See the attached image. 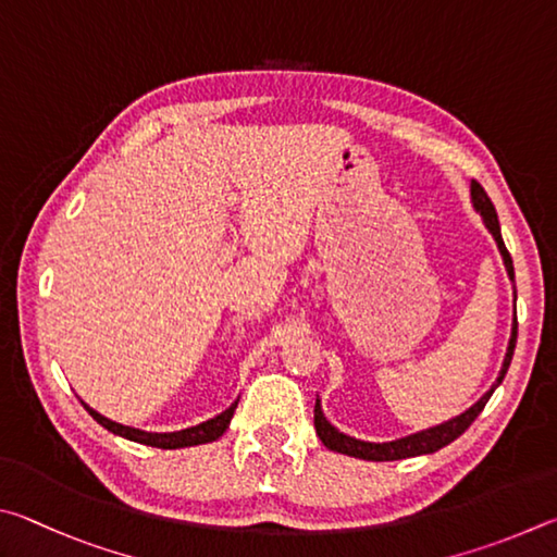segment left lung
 <instances>
[{
    "label": "left lung",
    "instance_id": "8db88e82",
    "mask_svg": "<svg viewBox=\"0 0 557 557\" xmlns=\"http://www.w3.org/2000/svg\"><path fill=\"white\" fill-rule=\"evenodd\" d=\"M472 202H474V208L482 212L486 227H490V232L494 234L496 247H499L502 257H504V263H506V271H509V276L513 281V261H511L509 249H506V244L502 239V227H499V218H496L494 202L490 200V195H486V190L476 181H472ZM516 330H519V323H516V318H513L509 349H506L504 367H502V372H499V379H496V384L480 398V401H476L470 408V411H465L462 416L453 418V421H447L443 425H435V428H428V431L401 437V441H394V443H364V441H357V437H349L345 433H339L335 425H330L327 418L323 416V408H320V404H315V433H318V437H320V441H323L325 447H330V450L343 453V455H349V457H359V460H372V462L404 460V457H416V455H428V453L441 450V447L450 445L455 437H460L467 431V428L474 423V418L484 411L486 401H490V398H492L494 388L504 382L506 372H509L511 357H513Z\"/></svg>",
    "mask_w": 557,
    "mask_h": 557
}]
</instances>
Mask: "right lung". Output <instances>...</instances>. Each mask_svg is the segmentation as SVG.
Wrapping results in <instances>:
<instances>
[{"label": "right lung", "mask_w": 557, "mask_h": 557, "mask_svg": "<svg viewBox=\"0 0 557 557\" xmlns=\"http://www.w3.org/2000/svg\"><path fill=\"white\" fill-rule=\"evenodd\" d=\"M83 406L97 423L107 428V431L114 433V435H122V437H126V441L141 443V445L161 447V450H175V447H190V445H202V443L218 441V437L230 428V421L234 416V408H237V401H234L227 408V411H222L220 416L210 418V421H205L200 425H193V428H185V431H178V433H146V431H139V428L114 423V421H110V418H104L97 411H92V408L87 404H83Z\"/></svg>", "instance_id": "right-lung-1"}]
</instances>
